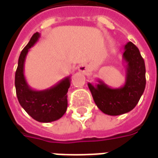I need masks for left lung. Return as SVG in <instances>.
I'll return each instance as SVG.
<instances>
[{"label":"left lung","instance_id":"left-lung-1","mask_svg":"<svg viewBox=\"0 0 158 158\" xmlns=\"http://www.w3.org/2000/svg\"><path fill=\"white\" fill-rule=\"evenodd\" d=\"M123 59L127 63L124 85L113 89L101 79L93 85L88 83L94 102L102 113L118 116L135 108L146 87V67L139 49L132 42L123 46Z\"/></svg>","mask_w":158,"mask_h":158}]
</instances>
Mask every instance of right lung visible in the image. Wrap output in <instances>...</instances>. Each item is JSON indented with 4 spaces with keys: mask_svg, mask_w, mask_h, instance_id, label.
Wrapping results in <instances>:
<instances>
[{
    "mask_svg": "<svg viewBox=\"0 0 158 158\" xmlns=\"http://www.w3.org/2000/svg\"><path fill=\"white\" fill-rule=\"evenodd\" d=\"M36 32L19 56L15 73L16 93L20 105L29 116L40 123H50L61 118L67 111V93L70 86V76L62 79L56 85L43 90L33 89L24 76V62L29 49L39 40Z\"/></svg>",
    "mask_w": 158,
    "mask_h": 158,
    "instance_id": "right-lung-1",
    "label": "right lung"
}]
</instances>
